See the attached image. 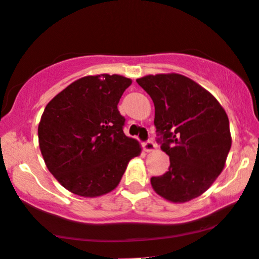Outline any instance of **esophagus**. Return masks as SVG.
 <instances>
[{
	"label": "esophagus",
	"mask_w": 259,
	"mask_h": 259,
	"mask_svg": "<svg viewBox=\"0 0 259 259\" xmlns=\"http://www.w3.org/2000/svg\"><path fill=\"white\" fill-rule=\"evenodd\" d=\"M143 147H144V150L146 152H151V151H155V150H156V145L152 140L145 141V143L143 144Z\"/></svg>",
	"instance_id": "obj_1"
}]
</instances>
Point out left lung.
<instances>
[{
  "mask_svg": "<svg viewBox=\"0 0 259 259\" xmlns=\"http://www.w3.org/2000/svg\"><path fill=\"white\" fill-rule=\"evenodd\" d=\"M136 82L155 104L156 141L169 156L168 171L151 178L152 188L173 203L199 197L224 169L231 147L226 112L183 75H149Z\"/></svg>",
  "mask_w": 259,
  "mask_h": 259,
  "instance_id": "left-lung-1",
  "label": "left lung"
}]
</instances>
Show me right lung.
<instances>
[{
	"instance_id": "right-lung-1",
	"label": "right lung",
	"mask_w": 259,
	"mask_h": 259,
	"mask_svg": "<svg viewBox=\"0 0 259 259\" xmlns=\"http://www.w3.org/2000/svg\"><path fill=\"white\" fill-rule=\"evenodd\" d=\"M132 79L86 76L72 82L45 107L38 126L45 164L62 187L81 197L112 192L127 163L140 155L127 138L118 103Z\"/></svg>"
}]
</instances>
